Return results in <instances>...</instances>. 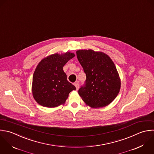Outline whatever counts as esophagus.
<instances>
[{
  "label": "esophagus",
  "mask_w": 154,
  "mask_h": 154,
  "mask_svg": "<svg viewBox=\"0 0 154 154\" xmlns=\"http://www.w3.org/2000/svg\"><path fill=\"white\" fill-rule=\"evenodd\" d=\"M74 86H75L76 88V90H78L79 88V83L78 82H76L75 83H74Z\"/></svg>",
  "instance_id": "esophagus-1"
}]
</instances>
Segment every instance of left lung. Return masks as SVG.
Here are the masks:
<instances>
[{"instance_id":"left-lung-1","label":"left lung","mask_w":154,"mask_h":154,"mask_svg":"<svg viewBox=\"0 0 154 154\" xmlns=\"http://www.w3.org/2000/svg\"><path fill=\"white\" fill-rule=\"evenodd\" d=\"M76 53L86 76L84 86L79 90V95L91 107L108 106L121 88V79L115 63L103 52L89 49L77 50Z\"/></svg>"}]
</instances>
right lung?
Segmentation results:
<instances>
[{"mask_svg": "<svg viewBox=\"0 0 154 154\" xmlns=\"http://www.w3.org/2000/svg\"><path fill=\"white\" fill-rule=\"evenodd\" d=\"M74 56L71 52L55 53L38 63L33 75L32 91L39 104L49 108L57 107L63 104L69 94L75 90L63 70V66Z\"/></svg>", "mask_w": 154, "mask_h": 154, "instance_id": "add662e5", "label": "right lung"}]
</instances>
